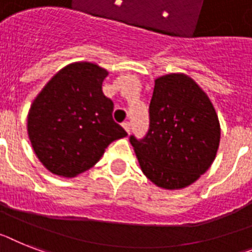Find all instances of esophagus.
I'll use <instances>...</instances> for the list:
<instances>
[{"mask_svg":"<svg viewBox=\"0 0 252 252\" xmlns=\"http://www.w3.org/2000/svg\"><path fill=\"white\" fill-rule=\"evenodd\" d=\"M123 128H124V130H126L128 134H129V132H130V124H129V123H128V122L123 123Z\"/></svg>","mask_w":252,"mask_h":252,"instance_id":"esophagus-1","label":"esophagus"}]
</instances>
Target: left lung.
Listing matches in <instances>:
<instances>
[{
    "label": "left lung",
    "mask_w": 252,
    "mask_h": 252,
    "mask_svg": "<svg viewBox=\"0 0 252 252\" xmlns=\"http://www.w3.org/2000/svg\"><path fill=\"white\" fill-rule=\"evenodd\" d=\"M129 141L143 174L158 187L174 191L210 168L220 142V123L201 87L186 74L170 73L155 79L149 133Z\"/></svg>",
    "instance_id": "1"
}]
</instances>
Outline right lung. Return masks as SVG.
Segmentation results:
<instances>
[{"mask_svg":"<svg viewBox=\"0 0 252 252\" xmlns=\"http://www.w3.org/2000/svg\"><path fill=\"white\" fill-rule=\"evenodd\" d=\"M109 71L88 61L66 65L37 94L28 111V136L38 160L52 174L74 178L102 158L126 132L113 120L102 94Z\"/></svg>","mask_w":252,"mask_h":252,"instance_id":"obj_1","label":"right lung"}]
</instances>
